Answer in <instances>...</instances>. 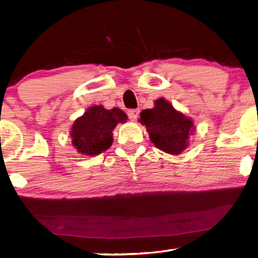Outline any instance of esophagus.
I'll list each match as a JSON object with an SVG mask.
<instances>
[{
	"label": "esophagus",
	"mask_w": 258,
	"mask_h": 258,
	"mask_svg": "<svg viewBox=\"0 0 258 258\" xmlns=\"http://www.w3.org/2000/svg\"><path fill=\"white\" fill-rule=\"evenodd\" d=\"M139 113H140L139 109H130L127 111V116L131 120H137L139 117Z\"/></svg>",
	"instance_id": "obj_1"
}]
</instances>
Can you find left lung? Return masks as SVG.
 <instances>
[{"label":"left lung","mask_w":258,"mask_h":258,"mask_svg":"<svg viewBox=\"0 0 258 258\" xmlns=\"http://www.w3.org/2000/svg\"><path fill=\"white\" fill-rule=\"evenodd\" d=\"M140 117V123L146 125L151 142L158 149L178 155L189 146L194 123L164 98L156 100L152 109L142 110Z\"/></svg>","instance_id":"left-lung-1"}]
</instances>
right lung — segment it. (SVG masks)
<instances>
[{"label":"right lung","instance_id":"right-lung-1","mask_svg":"<svg viewBox=\"0 0 258 258\" xmlns=\"http://www.w3.org/2000/svg\"><path fill=\"white\" fill-rule=\"evenodd\" d=\"M126 113L118 108L107 110L102 106L87 109L72 126V142L80 154L95 156L106 151L112 143V131L118 123H125Z\"/></svg>","mask_w":258,"mask_h":258}]
</instances>
